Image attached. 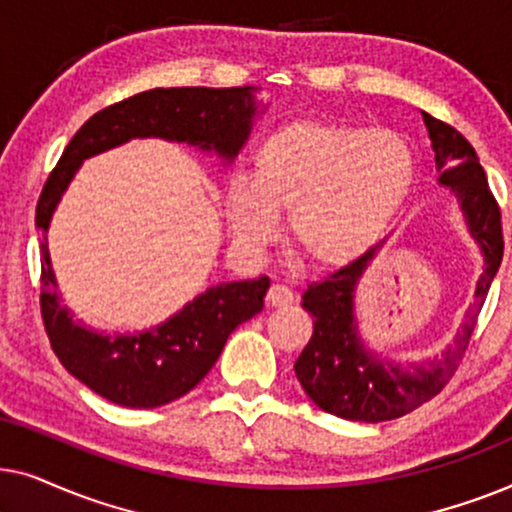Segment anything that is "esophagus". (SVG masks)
<instances>
[{
	"instance_id": "obj_1",
	"label": "esophagus",
	"mask_w": 512,
	"mask_h": 512,
	"mask_svg": "<svg viewBox=\"0 0 512 512\" xmlns=\"http://www.w3.org/2000/svg\"><path fill=\"white\" fill-rule=\"evenodd\" d=\"M265 300H268V305H272V307H286L293 303V291L284 284H272Z\"/></svg>"
}]
</instances>
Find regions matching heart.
<instances>
[{
  "mask_svg": "<svg viewBox=\"0 0 512 512\" xmlns=\"http://www.w3.org/2000/svg\"><path fill=\"white\" fill-rule=\"evenodd\" d=\"M415 181L401 132L291 121L265 135L251 177L226 186V214L244 247H265L286 209L291 247L314 265H342L382 233Z\"/></svg>",
  "mask_w": 512,
  "mask_h": 512,
  "instance_id": "obj_1",
  "label": "heart"
}]
</instances>
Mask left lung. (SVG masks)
Instances as JSON below:
<instances>
[{"label":"left lung","instance_id":"left-lung-1","mask_svg":"<svg viewBox=\"0 0 512 512\" xmlns=\"http://www.w3.org/2000/svg\"><path fill=\"white\" fill-rule=\"evenodd\" d=\"M422 116L436 151L438 184L450 186L457 195L466 226L485 256V270L478 279L475 303L466 312V321L454 345L447 347L440 359L412 366H398L370 352L361 342L356 326V282L382 242L373 244L366 254L354 258L345 268L307 286L303 307L314 317V331L293 368L305 394L321 410L349 422H387L408 415L440 394L466 352L482 303L503 258L501 209L489 191L478 153L452 125L438 121L426 111H422Z\"/></svg>","mask_w":512,"mask_h":512}]
</instances>
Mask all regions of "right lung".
I'll list each match as a JSON object with an SVG mask.
<instances>
[{"instance_id": "1", "label": "right lung", "mask_w": 512, "mask_h": 512, "mask_svg": "<svg viewBox=\"0 0 512 512\" xmlns=\"http://www.w3.org/2000/svg\"><path fill=\"white\" fill-rule=\"evenodd\" d=\"M251 86L153 88L97 111L81 125L48 174L37 202L41 233V317L62 366L95 394L123 408H158L188 394L205 377L228 335L263 310L268 277L216 284L151 331L104 335L90 331L60 305L48 223L81 163L135 137H163L233 160L256 116Z\"/></svg>"}]
</instances>
